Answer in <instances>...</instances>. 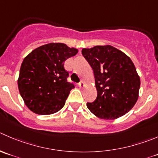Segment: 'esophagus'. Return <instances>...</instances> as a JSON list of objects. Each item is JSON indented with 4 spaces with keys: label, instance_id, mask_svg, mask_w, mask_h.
Here are the masks:
<instances>
[{
    "label": "esophagus",
    "instance_id": "34e87169",
    "mask_svg": "<svg viewBox=\"0 0 158 158\" xmlns=\"http://www.w3.org/2000/svg\"><path fill=\"white\" fill-rule=\"evenodd\" d=\"M84 85H85V82H82V81H81V82L79 83V86L80 87V88L81 87H84Z\"/></svg>",
    "mask_w": 158,
    "mask_h": 158
}]
</instances>
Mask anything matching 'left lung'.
Instances as JSON below:
<instances>
[{
	"label": "left lung",
	"mask_w": 158,
	"mask_h": 158,
	"mask_svg": "<svg viewBox=\"0 0 158 158\" xmlns=\"http://www.w3.org/2000/svg\"><path fill=\"white\" fill-rule=\"evenodd\" d=\"M84 56L94 73L97 97L87 102L97 117L114 120L134 107L138 99L140 80L131 59L111 46L82 48Z\"/></svg>",
	"instance_id": "left-lung-1"
}]
</instances>
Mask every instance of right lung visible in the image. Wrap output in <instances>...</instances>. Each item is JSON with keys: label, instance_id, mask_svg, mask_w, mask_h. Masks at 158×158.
I'll return each mask as SVG.
<instances>
[{"label": "right lung", "instance_id": "obj_1", "mask_svg": "<svg viewBox=\"0 0 158 158\" xmlns=\"http://www.w3.org/2000/svg\"><path fill=\"white\" fill-rule=\"evenodd\" d=\"M78 50L63 43H49L35 48L23 60L18 80L24 103L34 113L52 114L64 106L74 85L68 82L64 62Z\"/></svg>", "mask_w": 158, "mask_h": 158}]
</instances>
